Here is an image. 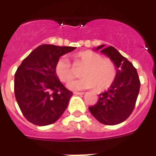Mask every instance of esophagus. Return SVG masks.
<instances>
[{"mask_svg":"<svg viewBox=\"0 0 156 156\" xmlns=\"http://www.w3.org/2000/svg\"><path fill=\"white\" fill-rule=\"evenodd\" d=\"M73 94H75V95H83L84 92H83V91H74Z\"/></svg>","mask_w":156,"mask_h":156,"instance_id":"1","label":"esophagus"}]
</instances>
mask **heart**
Segmentation results:
<instances>
[{"mask_svg": "<svg viewBox=\"0 0 156 156\" xmlns=\"http://www.w3.org/2000/svg\"><path fill=\"white\" fill-rule=\"evenodd\" d=\"M73 65L82 67L78 80L68 83L70 90H83L95 87L97 91L108 89L116 78L117 69L111 59L103 58L100 54L92 51H83L73 56ZM54 72L62 83H68L74 77L70 62L66 57H60L54 66Z\"/></svg>", "mask_w": 156, "mask_h": 156, "instance_id": "heart-1", "label": "heart"}]
</instances>
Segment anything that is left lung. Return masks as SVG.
<instances>
[{"mask_svg":"<svg viewBox=\"0 0 156 156\" xmlns=\"http://www.w3.org/2000/svg\"><path fill=\"white\" fill-rule=\"evenodd\" d=\"M100 49L115 63L117 74L113 84L107 91L100 93L97 103L89 107V110L100 123L114 126L126 121L132 113L139 93L140 80L133 64L115 48L100 45L95 48Z\"/></svg>","mask_w":156,"mask_h":156,"instance_id":"obj_1","label":"left lung"}]
</instances>
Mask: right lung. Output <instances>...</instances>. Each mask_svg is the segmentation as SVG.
I'll list each match as a JSON object with an SVG mask.
<instances>
[{"mask_svg":"<svg viewBox=\"0 0 156 156\" xmlns=\"http://www.w3.org/2000/svg\"><path fill=\"white\" fill-rule=\"evenodd\" d=\"M43 44L23 61L14 76V94L23 116L40 126L56 122L73 95L60 82L54 66L60 56L75 49Z\"/></svg>","mask_w":156,"mask_h":156,"instance_id":"obj_1","label":"right lung"}]
</instances>
